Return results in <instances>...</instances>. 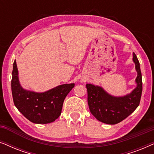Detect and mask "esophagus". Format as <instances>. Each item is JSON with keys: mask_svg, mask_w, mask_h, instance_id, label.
<instances>
[{"mask_svg": "<svg viewBox=\"0 0 154 154\" xmlns=\"http://www.w3.org/2000/svg\"><path fill=\"white\" fill-rule=\"evenodd\" d=\"M81 82H84V81H81Z\"/></svg>", "mask_w": 154, "mask_h": 154, "instance_id": "34e87169", "label": "esophagus"}]
</instances>
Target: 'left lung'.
I'll use <instances>...</instances> for the list:
<instances>
[{"instance_id": "8db88e82", "label": "left lung", "mask_w": 154, "mask_h": 154, "mask_svg": "<svg viewBox=\"0 0 154 154\" xmlns=\"http://www.w3.org/2000/svg\"><path fill=\"white\" fill-rule=\"evenodd\" d=\"M137 76L136 88L124 96L116 97L109 94L101 86L86 84L88 102L90 112L98 121L109 125H115L131 114L140 104L142 92V73L136 54H132Z\"/></svg>"}]
</instances>
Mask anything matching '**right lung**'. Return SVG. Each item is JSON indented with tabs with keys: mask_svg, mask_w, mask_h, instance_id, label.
Returning a JSON list of instances; mask_svg holds the SVG:
<instances>
[{
	"mask_svg": "<svg viewBox=\"0 0 154 154\" xmlns=\"http://www.w3.org/2000/svg\"><path fill=\"white\" fill-rule=\"evenodd\" d=\"M74 83L63 84L43 92L26 90L21 85L16 60L13 63L11 88L14 104L29 121L47 124L57 119L62 113L64 99Z\"/></svg>",
	"mask_w": 154,
	"mask_h": 154,
	"instance_id": "1",
	"label": "right lung"
}]
</instances>
